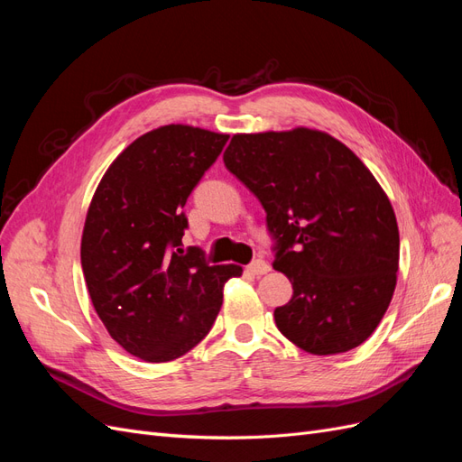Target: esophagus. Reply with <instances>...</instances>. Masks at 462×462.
I'll list each match as a JSON object with an SVG mask.
<instances>
[{"mask_svg":"<svg viewBox=\"0 0 462 462\" xmlns=\"http://www.w3.org/2000/svg\"><path fill=\"white\" fill-rule=\"evenodd\" d=\"M270 270H272L270 263L263 262V260H254L253 263L246 265V272L253 273V275H265Z\"/></svg>","mask_w":462,"mask_h":462,"instance_id":"esophagus-1","label":"esophagus"}]
</instances>
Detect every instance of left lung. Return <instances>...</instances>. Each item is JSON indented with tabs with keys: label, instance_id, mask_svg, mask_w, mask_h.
Wrapping results in <instances>:
<instances>
[{
	"label": "left lung",
	"instance_id": "left-lung-1",
	"mask_svg": "<svg viewBox=\"0 0 462 462\" xmlns=\"http://www.w3.org/2000/svg\"><path fill=\"white\" fill-rule=\"evenodd\" d=\"M227 170L265 209L273 270L292 283L275 326L326 356L365 343L393 297L399 227L387 194L356 153L324 131L233 134Z\"/></svg>",
	"mask_w": 462,
	"mask_h": 462
}]
</instances>
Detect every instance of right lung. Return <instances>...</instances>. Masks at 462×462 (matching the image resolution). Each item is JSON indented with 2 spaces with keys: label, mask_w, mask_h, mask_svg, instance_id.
Returning <instances> with one entry per match:
<instances>
[{
  "label": "right lung",
  "mask_w": 462,
  "mask_h": 462,
  "mask_svg": "<svg viewBox=\"0 0 462 462\" xmlns=\"http://www.w3.org/2000/svg\"><path fill=\"white\" fill-rule=\"evenodd\" d=\"M229 134L163 125L125 148L97 185L82 229L80 263L111 339L146 362H170L212 328L223 287L241 265H209L180 248L183 206Z\"/></svg>",
  "instance_id": "1"
}]
</instances>
